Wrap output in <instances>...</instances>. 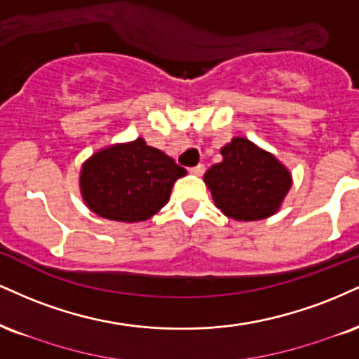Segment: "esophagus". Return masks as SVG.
I'll use <instances>...</instances> for the list:
<instances>
[{
    "mask_svg": "<svg viewBox=\"0 0 359 359\" xmlns=\"http://www.w3.org/2000/svg\"><path fill=\"white\" fill-rule=\"evenodd\" d=\"M189 172H191V174H194V175H204L205 165H204V163H198V165L189 168Z\"/></svg>",
    "mask_w": 359,
    "mask_h": 359,
    "instance_id": "esophagus-1",
    "label": "esophagus"
}]
</instances>
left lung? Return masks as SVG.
<instances>
[{"instance_id": "1", "label": "left lung", "mask_w": 359, "mask_h": 359, "mask_svg": "<svg viewBox=\"0 0 359 359\" xmlns=\"http://www.w3.org/2000/svg\"><path fill=\"white\" fill-rule=\"evenodd\" d=\"M221 154L222 162L204 175L215 205L236 221L273 215L291 189V175L284 165L243 137L232 138Z\"/></svg>"}]
</instances>
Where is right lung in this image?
<instances>
[{
	"label": "right lung",
	"instance_id": "right-lung-1",
	"mask_svg": "<svg viewBox=\"0 0 359 359\" xmlns=\"http://www.w3.org/2000/svg\"><path fill=\"white\" fill-rule=\"evenodd\" d=\"M185 174L174 158L137 138L100 150L86 161L80 189L86 205L100 217L140 222L167 204L172 185Z\"/></svg>",
	"mask_w": 359,
	"mask_h": 359
}]
</instances>
